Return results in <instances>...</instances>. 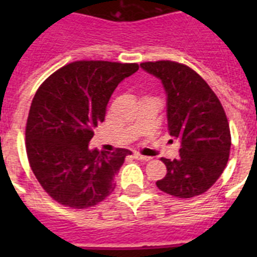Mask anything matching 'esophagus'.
I'll return each instance as SVG.
<instances>
[{
  "label": "esophagus",
  "mask_w": 257,
  "mask_h": 257,
  "mask_svg": "<svg viewBox=\"0 0 257 257\" xmlns=\"http://www.w3.org/2000/svg\"><path fill=\"white\" fill-rule=\"evenodd\" d=\"M134 158H135V160H139V161H144V162H148V161H151V157L142 156V154H139V153L134 154Z\"/></svg>",
  "instance_id": "34e87169"
}]
</instances>
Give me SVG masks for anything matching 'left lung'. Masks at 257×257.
I'll list each match as a JSON object with an SVG mask.
<instances>
[{
	"label": "left lung",
	"mask_w": 257,
	"mask_h": 257,
	"mask_svg": "<svg viewBox=\"0 0 257 257\" xmlns=\"http://www.w3.org/2000/svg\"><path fill=\"white\" fill-rule=\"evenodd\" d=\"M140 67L161 79L170 135L180 143L179 158H162L167 174L156 185L178 198L199 196L216 183L229 160L231 139L224 108L205 79L187 65L161 60Z\"/></svg>",
	"instance_id": "obj_1"
}]
</instances>
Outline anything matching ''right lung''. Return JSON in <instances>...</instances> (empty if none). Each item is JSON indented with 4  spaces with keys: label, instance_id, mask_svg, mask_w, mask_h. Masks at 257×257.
<instances>
[{
    "label": "right lung",
    "instance_id": "right-lung-1",
    "mask_svg": "<svg viewBox=\"0 0 257 257\" xmlns=\"http://www.w3.org/2000/svg\"><path fill=\"white\" fill-rule=\"evenodd\" d=\"M138 69V64L74 61L36 92L27 121V156L41 187L60 205L91 207L114 190V176L133 152H100L88 144L118 83Z\"/></svg>",
    "mask_w": 257,
    "mask_h": 257
}]
</instances>
